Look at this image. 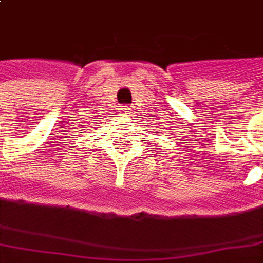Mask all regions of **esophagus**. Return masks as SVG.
I'll return each instance as SVG.
<instances>
[{
  "instance_id": "1",
  "label": "esophagus",
  "mask_w": 263,
  "mask_h": 263,
  "mask_svg": "<svg viewBox=\"0 0 263 263\" xmlns=\"http://www.w3.org/2000/svg\"><path fill=\"white\" fill-rule=\"evenodd\" d=\"M123 114H124V116H127V117H132V116L135 114V111H133L130 107H124L123 108Z\"/></svg>"
}]
</instances>
